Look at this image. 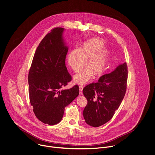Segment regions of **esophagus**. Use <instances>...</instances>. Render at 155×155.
<instances>
[{"label": "esophagus", "mask_w": 155, "mask_h": 155, "mask_svg": "<svg viewBox=\"0 0 155 155\" xmlns=\"http://www.w3.org/2000/svg\"><path fill=\"white\" fill-rule=\"evenodd\" d=\"M83 87V86H79V91H80L79 94H80V95H82V94H83V92H82Z\"/></svg>", "instance_id": "esophagus-1"}]
</instances>
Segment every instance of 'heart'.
Segmentation results:
<instances>
[{
    "label": "heart",
    "mask_w": 155,
    "mask_h": 155,
    "mask_svg": "<svg viewBox=\"0 0 155 155\" xmlns=\"http://www.w3.org/2000/svg\"><path fill=\"white\" fill-rule=\"evenodd\" d=\"M104 42L100 38H93L83 43L80 49H74L68 56L70 68L75 72H78L85 65L87 68L74 75V81L78 84H83L89 81L94 74L101 75L104 71L106 64L105 53L101 51Z\"/></svg>",
    "instance_id": "obj_1"
}]
</instances>
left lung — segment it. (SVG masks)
Masks as SVG:
<instances>
[{"mask_svg":"<svg viewBox=\"0 0 155 155\" xmlns=\"http://www.w3.org/2000/svg\"><path fill=\"white\" fill-rule=\"evenodd\" d=\"M127 78V68L124 62L111 73L102 75L98 82L83 88L87 104L83 114L87 124L99 127L112 118L125 95Z\"/></svg>","mask_w":155,"mask_h":155,"instance_id":"left-lung-1","label":"left lung"}]
</instances>
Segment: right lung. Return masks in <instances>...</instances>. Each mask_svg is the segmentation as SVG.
I'll list each match as a JSON object with an SVG mask.
<instances>
[{
  "label": "right lung",
  "mask_w": 155,
  "mask_h": 155,
  "mask_svg": "<svg viewBox=\"0 0 155 155\" xmlns=\"http://www.w3.org/2000/svg\"><path fill=\"white\" fill-rule=\"evenodd\" d=\"M64 31V28H56L42 39L28 75L29 99L34 113L40 121L49 125L61 121L65 107L79 94L78 85L60 90L72 80L65 63L68 47L63 39Z\"/></svg>",
  "instance_id": "obj_1"
}]
</instances>
